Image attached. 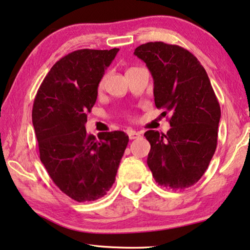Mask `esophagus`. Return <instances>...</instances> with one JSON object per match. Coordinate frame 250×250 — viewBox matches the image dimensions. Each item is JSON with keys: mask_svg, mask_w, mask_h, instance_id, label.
I'll return each mask as SVG.
<instances>
[{"mask_svg": "<svg viewBox=\"0 0 250 250\" xmlns=\"http://www.w3.org/2000/svg\"><path fill=\"white\" fill-rule=\"evenodd\" d=\"M127 135L129 137V140H135V139H139V137L141 136V133L136 132V131H133V129H128Z\"/></svg>", "mask_w": 250, "mask_h": 250, "instance_id": "1", "label": "esophagus"}]
</instances>
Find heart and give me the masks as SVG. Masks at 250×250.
Here are the masks:
<instances>
[{
	"mask_svg": "<svg viewBox=\"0 0 250 250\" xmlns=\"http://www.w3.org/2000/svg\"><path fill=\"white\" fill-rule=\"evenodd\" d=\"M104 77L101 79L100 80V82H99V84H98V88H99V90H101L104 88Z\"/></svg>",
	"mask_w": 250,
	"mask_h": 250,
	"instance_id": "heart-1",
	"label": "heart"
}]
</instances>
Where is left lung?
I'll use <instances>...</instances> for the list:
<instances>
[{
  "instance_id": "8db88e82",
  "label": "left lung",
  "mask_w": 250,
  "mask_h": 250,
  "mask_svg": "<svg viewBox=\"0 0 250 250\" xmlns=\"http://www.w3.org/2000/svg\"><path fill=\"white\" fill-rule=\"evenodd\" d=\"M134 55L151 72L155 106L171 113L167 134L144 133L151 144L147 166L159 185L185 189L201 179L215 152L221 118L218 98L204 67L183 47L146 42Z\"/></svg>"
}]
</instances>
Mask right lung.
<instances>
[{
	"mask_svg": "<svg viewBox=\"0 0 250 250\" xmlns=\"http://www.w3.org/2000/svg\"><path fill=\"white\" fill-rule=\"evenodd\" d=\"M118 50L79 49L65 55L50 68L34 101L41 161L55 185L77 202L107 194L128 143L122 131L100 133L96 139L84 126L104 70Z\"/></svg>",
	"mask_w": 250,
	"mask_h": 250,
	"instance_id": "add662e5",
	"label": "right lung"
}]
</instances>
